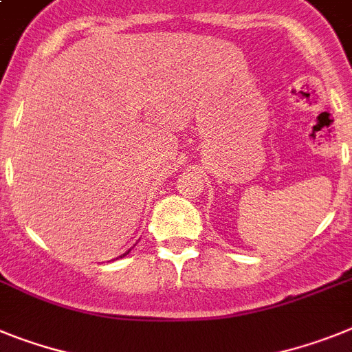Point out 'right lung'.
I'll use <instances>...</instances> for the list:
<instances>
[{"instance_id": "obj_1", "label": "right lung", "mask_w": 352, "mask_h": 352, "mask_svg": "<svg viewBox=\"0 0 352 352\" xmlns=\"http://www.w3.org/2000/svg\"><path fill=\"white\" fill-rule=\"evenodd\" d=\"M129 252H131V249H129V250H126V252H125V254H121V256H120V258H125V256H126V254H129Z\"/></svg>"}]
</instances>
